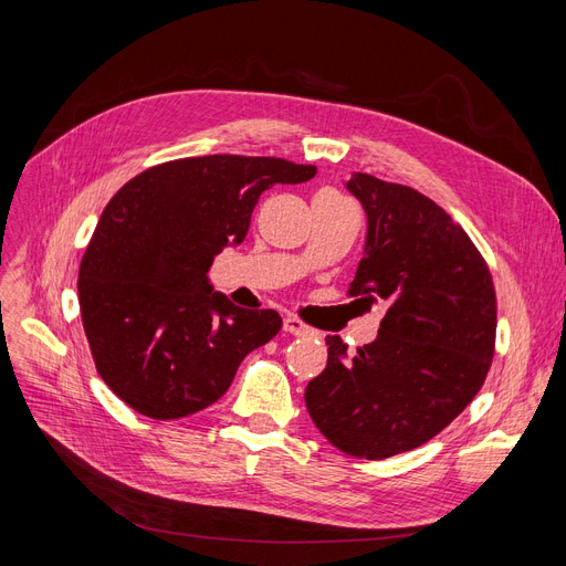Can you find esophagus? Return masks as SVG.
<instances>
[{"label": "esophagus", "instance_id": "34e87169", "mask_svg": "<svg viewBox=\"0 0 566 566\" xmlns=\"http://www.w3.org/2000/svg\"><path fill=\"white\" fill-rule=\"evenodd\" d=\"M283 329H285L287 334H292V336H306V334H308V327L304 325V322H302L300 317H292V315H287V317L283 319Z\"/></svg>", "mask_w": 566, "mask_h": 566}]
</instances>
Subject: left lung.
<instances>
[{
  "instance_id": "left-lung-1",
  "label": "left lung",
  "mask_w": 566,
  "mask_h": 566,
  "mask_svg": "<svg viewBox=\"0 0 566 566\" xmlns=\"http://www.w3.org/2000/svg\"><path fill=\"white\" fill-rule=\"evenodd\" d=\"M345 188L366 211L349 294L389 308L353 359L340 336H327V368L304 398L334 447L382 461L436 438L481 389L495 349V287L465 230L430 198L364 172Z\"/></svg>"
}]
</instances>
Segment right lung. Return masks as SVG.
<instances>
[{"instance_id": "1", "label": "right lung", "mask_w": 566, "mask_h": 566, "mask_svg": "<svg viewBox=\"0 0 566 566\" xmlns=\"http://www.w3.org/2000/svg\"><path fill=\"white\" fill-rule=\"evenodd\" d=\"M315 172L272 156L179 158L107 202L80 262L77 297L96 370L126 406L151 419L200 412L279 334L276 311L234 306L207 272L244 241L262 191Z\"/></svg>"}]
</instances>
